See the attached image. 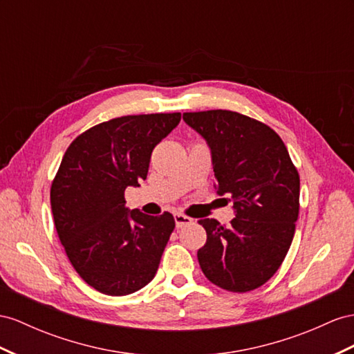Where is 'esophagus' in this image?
<instances>
[{"instance_id": "esophagus-1", "label": "esophagus", "mask_w": 354, "mask_h": 354, "mask_svg": "<svg viewBox=\"0 0 354 354\" xmlns=\"http://www.w3.org/2000/svg\"><path fill=\"white\" fill-rule=\"evenodd\" d=\"M174 216H175V224H176V227H178V229L184 227V225L193 224V218H189V216H187V215H183V214H175Z\"/></svg>"}]
</instances>
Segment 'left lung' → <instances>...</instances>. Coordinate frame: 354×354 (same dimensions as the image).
<instances>
[{
	"mask_svg": "<svg viewBox=\"0 0 354 354\" xmlns=\"http://www.w3.org/2000/svg\"><path fill=\"white\" fill-rule=\"evenodd\" d=\"M211 149L218 196H229L234 218L198 221L206 243L198 265L212 284L234 293L263 286L292 245L301 180L279 136L263 122L232 111L183 115Z\"/></svg>",
	"mask_w": 354,
	"mask_h": 354,
	"instance_id": "8db88e82",
	"label": "left lung"
}]
</instances>
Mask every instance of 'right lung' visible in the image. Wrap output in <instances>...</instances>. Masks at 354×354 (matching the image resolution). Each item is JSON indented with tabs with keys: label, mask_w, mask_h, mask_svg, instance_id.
Segmentation results:
<instances>
[{
	"label": "right lung",
	"mask_w": 354,
	"mask_h": 354,
	"mask_svg": "<svg viewBox=\"0 0 354 354\" xmlns=\"http://www.w3.org/2000/svg\"><path fill=\"white\" fill-rule=\"evenodd\" d=\"M180 113L115 118L76 138L50 188V206L70 263L86 284L125 296L156 277L174 215L152 216L125 206V188L147 179L151 153Z\"/></svg>",
	"instance_id": "right-lung-1"
}]
</instances>
